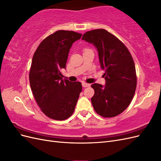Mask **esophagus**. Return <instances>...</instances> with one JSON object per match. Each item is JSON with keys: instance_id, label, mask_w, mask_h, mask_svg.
<instances>
[{"instance_id": "1", "label": "esophagus", "mask_w": 161, "mask_h": 161, "mask_svg": "<svg viewBox=\"0 0 161 161\" xmlns=\"http://www.w3.org/2000/svg\"><path fill=\"white\" fill-rule=\"evenodd\" d=\"M82 86H83V87H89V86H90V85L89 84H88V83H86V82H82Z\"/></svg>"}]
</instances>
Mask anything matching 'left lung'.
<instances>
[{
    "mask_svg": "<svg viewBox=\"0 0 161 161\" xmlns=\"http://www.w3.org/2000/svg\"><path fill=\"white\" fill-rule=\"evenodd\" d=\"M82 40L98 50L99 62L106 80L103 86L91 85L95 94L91 103L95 111L104 118L118 115L132 100L137 85L133 58L124 43L104 29L86 32Z\"/></svg>",
    "mask_w": 161,
    "mask_h": 161,
    "instance_id": "1",
    "label": "left lung"
}]
</instances>
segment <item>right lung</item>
<instances>
[{
	"instance_id": "1",
	"label": "right lung",
	"mask_w": 161,
	"mask_h": 161,
	"mask_svg": "<svg viewBox=\"0 0 161 161\" xmlns=\"http://www.w3.org/2000/svg\"><path fill=\"white\" fill-rule=\"evenodd\" d=\"M82 34L58 30L46 37L34 53L30 70V86L36 103L48 118L64 120L72 115L82 91L80 82L62 79L72 43Z\"/></svg>"
}]
</instances>
